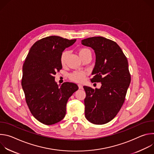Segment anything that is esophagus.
<instances>
[{"instance_id":"1","label":"esophagus","mask_w":154,"mask_h":154,"mask_svg":"<svg viewBox=\"0 0 154 154\" xmlns=\"http://www.w3.org/2000/svg\"><path fill=\"white\" fill-rule=\"evenodd\" d=\"M78 86H79V89H82L83 88V86L81 84H78Z\"/></svg>"}]
</instances>
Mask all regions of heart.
I'll use <instances>...</instances> for the list:
<instances>
[{
  "mask_svg": "<svg viewBox=\"0 0 154 154\" xmlns=\"http://www.w3.org/2000/svg\"><path fill=\"white\" fill-rule=\"evenodd\" d=\"M79 54L82 58L83 57L86 55L88 54H91V52L89 49H86V48H82L79 51ZM68 55V51H64L61 55L60 57V61L62 65H64L66 62L67 57ZM86 74L84 72L82 71H78V72H74L72 74H71L69 76V78L71 80L75 82H83L85 79Z\"/></svg>",
  "mask_w": 154,
  "mask_h": 154,
  "instance_id": "b5f03b06",
  "label": "heart"
}]
</instances>
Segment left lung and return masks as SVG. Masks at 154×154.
<instances>
[{
	"label": "left lung",
	"mask_w": 154,
	"mask_h": 154,
	"mask_svg": "<svg viewBox=\"0 0 154 154\" xmlns=\"http://www.w3.org/2000/svg\"><path fill=\"white\" fill-rule=\"evenodd\" d=\"M83 46L92 48L96 63L92 72L94 82H100L99 89L84 86L85 118L94 124L112 121L119 112L130 83L128 61L117 43L102 36L82 40Z\"/></svg>",
	"instance_id": "1"
}]
</instances>
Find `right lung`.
<instances>
[{"label":"right lung","mask_w":154,"mask_h":154,"mask_svg":"<svg viewBox=\"0 0 154 154\" xmlns=\"http://www.w3.org/2000/svg\"><path fill=\"white\" fill-rule=\"evenodd\" d=\"M75 41L58 36L42 38L32 46L24 63L21 84L26 102L32 115L44 124L64 118L68 100L79 89L70 82L59 86L54 77L62 68L61 54Z\"/></svg>","instance_id":"add662e5"}]
</instances>
